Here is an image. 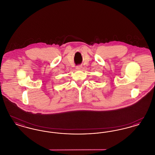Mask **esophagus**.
<instances>
[{
	"label": "esophagus",
	"instance_id": "esophagus-1",
	"mask_svg": "<svg viewBox=\"0 0 155 155\" xmlns=\"http://www.w3.org/2000/svg\"><path fill=\"white\" fill-rule=\"evenodd\" d=\"M81 68H82V66H81V65H78V66H76V69L77 70H80Z\"/></svg>",
	"mask_w": 155,
	"mask_h": 155
}]
</instances>
